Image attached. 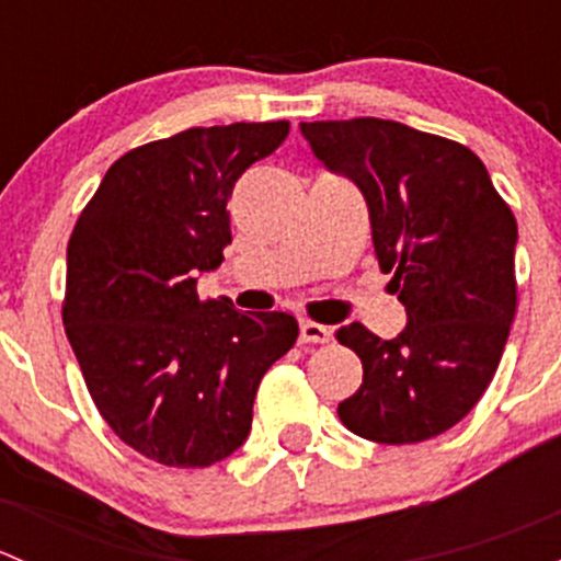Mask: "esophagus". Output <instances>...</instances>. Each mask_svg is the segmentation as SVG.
Instances as JSON below:
<instances>
[{
	"instance_id": "esophagus-1",
	"label": "esophagus",
	"mask_w": 561,
	"mask_h": 561,
	"mask_svg": "<svg viewBox=\"0 0 561 561\" xmlns=\"http://www.w3.org/2000/svg\"><path fill=\"white\" fill-rule=\"evenodd\" d=\"M301 344H325L328 339H331V331H328L325 325H320V322H301Z\"/></svg>"
}]
</instances>
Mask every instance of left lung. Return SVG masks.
Segmentation results:
<instances>
[{"mask_svg": "<svg viewBox=\"0 0 561 561\" xmlns=\"http://www.w3.org/2000/svg\"><path fill=\"white\" fill-rule=\"evenodd\" d=\"M314 157L360 186L407 328L336 331L364 364L339 404L358 437L412 445L456 426L489 388L516 317V217L463 144L390 118L301 122Z\"/></svg>", "mask_w": 561, "mask_h": 561, "instance_id": "left-lung-1", "label": "left lung"}]
</instances>
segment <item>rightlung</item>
I'll use <instances>...</instances> for the list:
<instances>
[{
  "mask_svg": "<svg viewBox=\"0 0 561 561\" xmlns=\"http://www.w3.org/2000/svg\"><path fill=\"white\" fill-rule=\"evenodd\" d=\"M290 122L190 127L107 168L67 244L61 301L89 396L124 445L165 467H211L244 445L260 380L296 317L197 296L230 244L228 201Z\"/></svg>",
  "mask_w": 561,
  "mask_h": 561,
  "instance_id": "obj_1",
  "label": "right lung"
}]
</instances>
